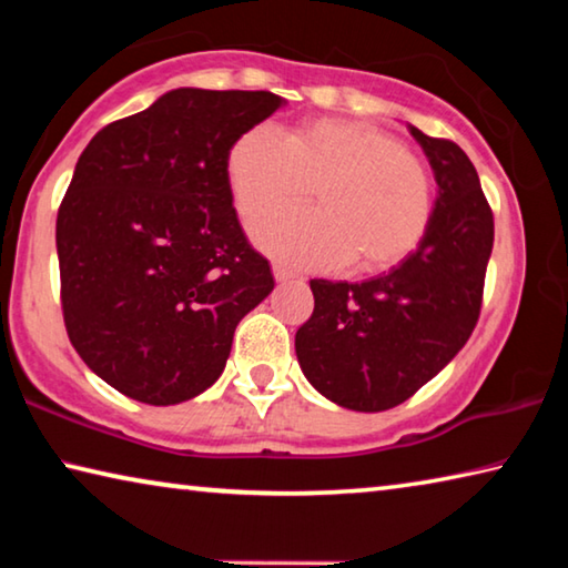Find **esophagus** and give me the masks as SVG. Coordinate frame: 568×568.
Returning <instances> with one entry per match:
<instances>
[{
	"mask_svg": "<svg viewBox=\"0 0 568 568\" xmlns=\"http://www.w3.org/2000/svg\"><path fill=\"white\" fill-rule=\"evenodd\" d=\"M273 275H275V281H277V283L293 281V277H295V273L291 271V267H285V265H281V263H275V265H273Z\"/></svg>",
	"mask_w": 568,
	"mask_h": 568,
	"instance_id": "34e87169",
	"label": "esophagus"
}]
</instances>
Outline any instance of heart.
<instances>
[{
  "instance_id": "heart-1",
  "label": "heart",
  "mask_w": 568,
  "mask_h": 568,
  "mask_svg": "<svg viewBox=\"0 0 568 568\" xmlns=\"http://www.w3.org/2000/svg\"><path fill=\"white\" fill-rule=\"evenodd\" d=\"M235 207L255 220L318 195L321 210L277 213L253 225L265 253L301 267L383 273L426 237L434 180L386 130L353 120H311L283 134L250 128L227 150Z\"/></svg>"
}]
</instances>
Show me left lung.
<instances>
[{
	"mask_svg": "<svg viewBox=\"0 0 568 568\" xmlns=\"http://www.w3.org/2000/svg\"><path fill=\"white\" fill-rule=\"evenodd\" d=\"M438 182L420 245L363 283L311 281L313 315L295 333L311 386L343 408L378 413L408 400L474 333L494 247V213L456 142L410 128Z\"/></svg>",
	"mask_w": 568,
	"mask_h": 568,
	"instance_id": "obj_1",
	"label": "left lung"
}]
</instances>
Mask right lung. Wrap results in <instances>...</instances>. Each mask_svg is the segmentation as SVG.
<instances>
[{
  "mask_svg": "<svg viewBox=\"0 0 568 568\" xmlns=\"http://www.w3.org/2000/svg\"><path fill=\"white\" fill-rule=\"evenodd\" d=\"M283 102L180 88L110 122L77 160L57 213L64 328L128 398L175 406L213 386L237 323L275 287L237 223L225 160Z\"/></svg>",
  "mask_w": 568,
  "mask_h": 568,
  "instance_id": "add662e5",
  "label": "right lung"
}]
</instances>
